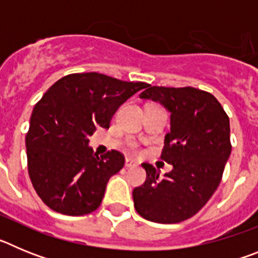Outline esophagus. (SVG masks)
Wrapping results in <instances>:
<instances>
[{
	"label": "esophagus",
	"mask_w": 258,
	"mask_h": 258,
	"mask_svg": "<svg viewBox=\"0 0 258 258\" xmlns=\"http://www.w3.org/2000/svg\"><path fill=\"white\" fill-rule=\"evenodd\" d=\"M137 165H138V163H137L136 160H133V159H129V157L125 159V166H126V168H133V166Z\"/></svg>",
	"instance_id": "esophagus-1"
}]
</instances>
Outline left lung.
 I'll return each instance as SVG.
<instances>
[{
    "label": "left lung",
    "mask_w": 258,
    "mask_h": 258,
    "mask_svg": "<svg viewBox=\"0 0 258 258\" xmlns=\"http://www.w3.org/2000/svg\"><path fill=\"white\" fill-rule=\"evenodd\" d=\"M141 99L160 103L170 112L161 159L169 173L143 163L147 178L133 190L134 208L146 220L177 223L197 214L220 184L231 154L230 120L220 102L199 89L147 85Z\"/></svg>",
    "instance_id": "obj_1"
}]
</instances>
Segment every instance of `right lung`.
Instances as JSON below:
<instances>
[{"mask_svg": "<svg viewBox=\"0 0 258 258\" xmlns=\"http://www.w3.org/2000/svg\"><path fill=\"white\" fill-rule=\"evenodd\" d=\"M147 88L97 72L72 74L49 88L33 108L26 137L28 173L52 211L84 216L101 206L108 179L124 166L118 151L89 147L97 127H108L117 108Z\"/></svg>", "mask_w": 258, "mask_h": 258, "instance_id": "right-lung-1", "label": "right lung"}]
</instances>
